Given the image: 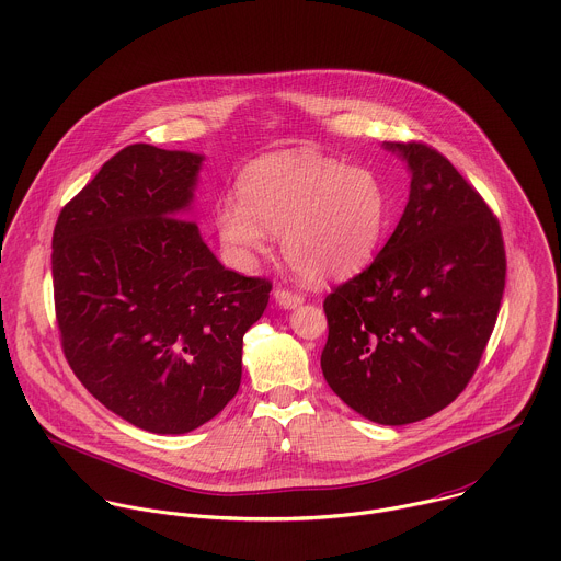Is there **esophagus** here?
I'll list each match as a JSON object with an SVG mask.
<instances>
[{"label":"esophagus","instance_id":"34e87169","mask_svg":"<svg viewBox=\"0 0 561 561\" xmlns=\"http://www.w3.org/2000/svg\"><path fill=\"white\" fill-rule=\"evenodd\" d=\"M273 299H275L282 308H286V310H293V308H297V306L304 304V297H301V295L290 293V290H284V288L273 290Z\"/></svg>","mask_w":561,"mask_h":561}]
</instances>
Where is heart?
Wrapping results in <instances>:
<instances>
[{"mask_svg": "<svg viewBox=\"0 0 561 561\" xmlns=\"http://www.w3.org/2000/svg\"><path fill=\"white\" fill-rule=\"evenodd\" d=\"M238 198L216 205V229L242 266L282 238L286 264L308 284L363 271L388 225V194L375 171L312 151H277L251 162Z\"/></svg>", "mask_w": 561, "mask_h": 561, "instance_id": "obj_1", "label": "heart"}]
</instances>
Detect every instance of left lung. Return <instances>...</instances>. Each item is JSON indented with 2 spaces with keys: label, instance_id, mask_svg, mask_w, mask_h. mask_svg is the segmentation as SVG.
I'll return each instance as SVG.
<instances>
[{
  "label": "left lung",
  "instance_id": "8db88e82",
  "mask_svg": "<svg viewBox=\"0 0 561 561\" xmlns=\"http://www.w3.org/2000/svg\"><path fill=\"white\" fill-rule=\"evenodd\" d=\"M412 175L405 211L377 260L325 297L321 369L330 390L379 425L447 408L469 383L504 293L500 225L436 149L383 142Z\"/></svg>",
  "mask_w": 561,
  "mask_h": 561
}]
</instances>
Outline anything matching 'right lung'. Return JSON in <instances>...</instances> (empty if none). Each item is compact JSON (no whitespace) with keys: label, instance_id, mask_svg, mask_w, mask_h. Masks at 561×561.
<instances>
[{"label":"right lung","instance_id":"add662e5","mask_svg":"<svg viewBox=\"0 0 561 561\" xmlns=\"http://www.w3.org/2000/svg\"><path fill=\"white\" fill-rule=\"evenodd\" d=\"M205 156L129 145L59 214L55 306L66 358L110 412L151 434L218 416L271 284L229 271L194 211Z\"/></svg>","mask_w":561,"mask_h":561}]
</instances>
